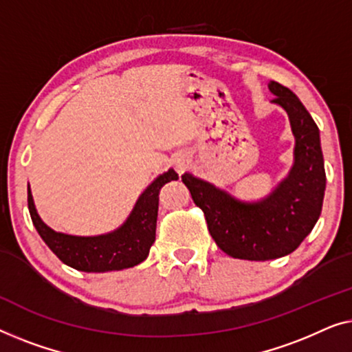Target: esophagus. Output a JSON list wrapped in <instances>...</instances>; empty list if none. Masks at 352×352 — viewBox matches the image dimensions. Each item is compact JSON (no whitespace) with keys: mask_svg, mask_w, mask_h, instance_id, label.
<instances>
[{"mask_svg":"<svg viewBox=\"0 0 352 352\" xmlns=\"http://www.w3.org/2000/svg\"><path fill=\"white\" fill-rule=\"evenodd\" d=\"M188 162H190V157H188V155H178L175 157V166H177V169H180V170L186 169Z\"/></svg>","mask_w":352,"mask_h":352,"instance_id":"obj_1","label":"esophagus"}]
</instances>
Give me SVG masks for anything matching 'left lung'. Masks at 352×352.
Listing matches in <instances>:
<instances>
[{
  "label": "left lung",
  "mask_w": 352,
  "mask_h": 352,
  "mask_svg": "<svg viewBox=\"0 0 352 352\" xmlns=\"http://www.w3.org/2000/svg\"><path fill=\"white\" fill-rule=\"evenodd\" d=\"M273 103L289 115L295 135L294 166L284 180L261 201L236 199L230 192L191 174L182 182L204 212L217 245L232 258L265 261L289 255L313 231L322 210L324 156L319 127L290 89L271 81Z\"/></svg>",
  "instance_id": "8db88e82"
}]
</instances>
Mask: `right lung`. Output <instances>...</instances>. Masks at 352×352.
<instances>
[{
	"mask_svg": "<svg viewBox=\"0 0 352 352\" xmlns=\"http://www.w3.org/2000/svg\"><path fill=\"white\" fill-rule=\"evenodd\" d=\"M174 169L160 175L138 197L126 223L100 236H72L57 232L39 219L28 186V210L39 236L63 263L86 273H105L132 268L150 254L156 239L160 191L167 182L177 180Z\"/></svg>",
	"mask_w": 352,
	"mask_h": 352,
	"instance_id": "right-lung-1",
	"label": "right lung"
}]
</instances>
